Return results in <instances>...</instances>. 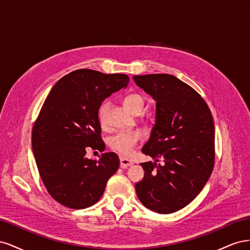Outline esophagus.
Wrapping results in <instances>:
<instances>
[{
    "label": "esophagus",
    "instance_id": "1",
    "mask_svg": "<svg viewBox=\"0 0 250 250\" xmlns=\"http://www.w3.org/2000/svg\"><path fill=\"white\" fill-rule=\"evenodd\" d=\"M120 165H121V168L123 169H126L128 167H130V166L133 165V163L129 160H127V158H124V157H121L120 158Z\"/></svg>",
    "mask_w": 250,
    "mask_h": 250
}]
</instances>
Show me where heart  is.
Here are the masks:
<instances>
[{
	"label": "heart",
	"instance_id": "1",
	"mask_svg": "<svg viewBox=\"0 0 250 250\" xmlns=\"http://www.w3.org/2000/svg\"><path fill=\"white\" fill-rule=\"evenodd\" d=\"M144 98L139 94H131L128 95L124 99L125 107L130 112H134L137 110H141L144 107ZM108 109V103H103L100 108L98 116L101 124L105 123L106 119V112ZM142 139V132L140 130H123L119 131L116 134H113L109 139L108 144L109 147L116 151L117 153L123 156H129L137 147L138 143Z\"/></svg>",
	"mask_w": 250,
	"mask_h": 250
}]
</instances>
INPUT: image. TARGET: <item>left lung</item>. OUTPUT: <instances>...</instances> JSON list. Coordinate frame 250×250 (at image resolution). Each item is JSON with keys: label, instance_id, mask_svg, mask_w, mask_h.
<instances>
[{"label": "left lung", "instance_id": "left-lung-1", "mask_svg": "<svg viewBox=\"0 0 250 250\" xmlns=\"http://www.w3.org/2000/svg\"><path fill=\"white\" fill-rule=\"evenodd\" d=\"M133 80L156 102L155 124L142 148L154 162L141 164L145 174L135 191L147 208L171 214L201 192L213 171V117L201 96L173 75H142Z\"/></svg>", "mask_w": 250, "mask_h": 250}]
</instances>
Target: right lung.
Returning <instances> with one entry per match:
<instances>
[{"instance_id":"right-lung-1","label":"right lung","mask_w":250,"mask_h":250,"mask_svg":"<svg viewBox=\"0 0 250 250\" xmlns=\"http://www.w3.org/2000/svg\"><path fill=\"white\" fill-rule=\"evenodd\" d=\"M125 74L81 69L53 86L32 130L37 169L49 194L62 206L80 209L99 201L120 160L105 152L87 158L86 148L104 151L98 112L105 98L126 87Z\"/></svg>"}]
</instances>
